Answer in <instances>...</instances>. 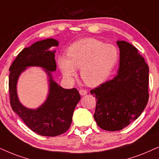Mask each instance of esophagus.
<instances>
[{"label":"esophagus","mask_w":159,"mask_h":159,"mask_svg":"<svg viewBox=\"0 0 159 159\" xmlns=\"http://www.w3.org/2000/svg\"><path fill=\"white\" fill-rule=\"evenodd\" d=\"M87 90H86V89H80L79 90V93H80V94H81V95H85V94H87Z\"/></svg>","instance_id":"obj_1"}]
</instances>
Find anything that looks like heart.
<instances>
[{
	"label": "heart",
	"instance_id": "b5f03b06",
	"mask_svg": "<svg viewBox=\"0 0 159 159\" xmlns=\"http://www.w3.org/2000/svg\"><path fill=\"white\" fill-rule=\"evenodd\" d=\"M119 61V52L112 44H105L94 38H86L71 44L67 57L58 58V65L64 76L73 78L81 69V77L90 86L104 83Z\"/></svg>",
	"mask_w": 159,
	"mask_h": 159
}]
</instances>
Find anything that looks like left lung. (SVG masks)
Returning <instances> with one entry per match:
<instances>
[{"mask_svg":"<svg viewBox=\"0 0 159 159\" xmlns=\"http://www.w3.org/2000/svg\"><path fill=\"white\" fill-rule=\"evenodd\" d=\"M120 67L113 79L90 91L95 97L94 118L108 131L122 130L137 119L149 98V67L138 50L125 41H117Z\"/></svg>","mask_w":159,"mask_h":159,"instance_id":"8db88e82","label":"left lung"}]
</instances>
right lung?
<instances>
[{
  "label": "right lung",
  "instance_id": "1",
  "mask_svg": "<svg viewBox=\"0 0 159 159\" xmlns=\"http://www.w3.org/2000/svg\"><path fill=\"white\" fill-rule=\"evenodd\" d=\"M58 42L53 39L42 40L25 48L18 54L9 67V89L10 104L13 111L26 125L41 136H56L69 129L76 105L81 95L76 88L63 89L53 81L51 72L56 70L55 51H48L56 47ZM30 66L45 68L50 79V92L46 103L37 110H29L19 103L16 85L18 77Z\"/></svg>",
  "mask_w": 159,
  "mask_h": 159
}]
</instances>
